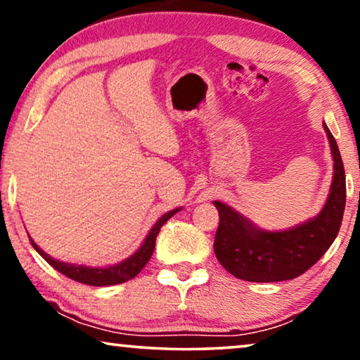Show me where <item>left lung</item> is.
Masks as SVG:
<instances>
[{
    "mask_svg": "<svg viewBox=\"0 0 360 360\" xmlns=\"http://www.w3.org/2000/svg\"><path fill=\"white\" fill-rule=\"evenodd\" d=\"M326 130L334 161L330 195L315 219L283 231H267L215 200L220 224L215 233L217 259L231 276L248 282H281L302 276L336 240L346 207V174L338 143Z\"/></svg>",
    "mask_w": 360,
    "mask_h": 360,
    "instance_id": "left-lung-1",
    "label": "left lung"
}]
</instances>
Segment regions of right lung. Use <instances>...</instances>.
I'll use <instances>...</instances> for the list:
<instances>
[{
	"label": "right lung",
	"instance_id": "right-lung-1",
	"mask_svg": "<svg viewBox=\"0 0 360 360\" xmlns=\"http://www.w3.org/2000/svg\"><path fill=\"white\" fill-rule=\"evenodd\" d=\"M179 210L181 209L169 210L168 214L160 217V220L153 225V229L150 230L148 236L145 238V241L141 243V246L134 252V255L127 257L125 261L119 262V264L108 266V267L77 266V264H70V262L53 259L52 256H49L47 252L42 251L37 245H35V243L32 241V238L29 236V240H30V245L34 246V250L37 251L50 266L55 267L58 272H62L63 276L70 277V279L77 281L79 283H86V285H94V287L115 285V283H122V282L134 279V277L139 274L141 269H143V267L146 266V262L150 261L151 255H153L155 241H156V236H158V233H160V229L171 219V217L176 214V212H179Z\"/></svg>",
	"mask_w": 360,
	"mask_h": 360
}]
</instances>
